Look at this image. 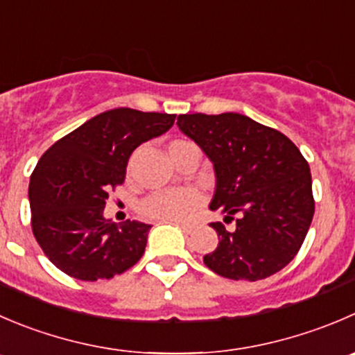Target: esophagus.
I'll return each instance as SVG.
<instances>
[{
	"label": "esophagus",
	"instance_id": "1",
	"mask_svg": "<svg viewBox=\"0 0 355 355\" xmlns=\"http://www.w3.org/2000/svg\"><path fill=\"white\" fill-rule=\"evenodd\" d=\"M177 225L180 227V229L184 230V232H187V234H191L192 230L196 229V223H189V222H177Z\"/></svg>",
	"mask_w": 355,
	"mask_h": 355
}]
</instances>
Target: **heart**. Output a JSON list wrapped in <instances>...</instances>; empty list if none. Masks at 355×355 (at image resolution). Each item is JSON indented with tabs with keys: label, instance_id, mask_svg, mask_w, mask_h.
<instances>
[{
	"label": "heart",
	"instance_id": "heart-1",
	"mask_svg": "<svg viewBox=\"0 0 355 355\" xmlns=\"http://www.w3.org/2000/svg\"><path fill=\"white\" fill-rule=\"evenodd\" d=\"M187 140H173L168 146L170 159L180 154L182 149L191 146ZM201 202V196L194 189H173V191L154 192L147 196L139 205V211L147 220H166V222H180L189 216V213Z\"/></svg>",
	"mask_w": 355,
	"mask_h": 355
}]
</instances>
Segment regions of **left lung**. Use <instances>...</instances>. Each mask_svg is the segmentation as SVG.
I'll list each match as a JSON object with an SVG mask.
<instances>
[{"mask_svg":"<svg viewBox=\"0 0 355 355\" xmlns=\"http://www.w3.org/2000/svg\"><path fill=\"white\" fill-rule=\"evenodd\" d=\"M182 133L194 140L215 168L209 209H220L232 229L209 225L218 246L205 265L234 281H258L284 269L300 250L314 216L311 168L298 147L277 130L237 112L182 114Z\"/></svg>","mask_w":355,"mask_h":355,"instance_id":"1","label":"left lung"}]
</instances>
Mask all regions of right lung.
Returning <instances> with one entry per match:
<instances>
[{
	"mask_svg": "<svg viewBox=\"0 0 355 355\" xmlns=\"http://www.w3.org/2000/svg\"><path fill=\"white\" fill-rule=\"evenodd\" d=\"M175 114L105 111L62 137L31 175V225L51 263L81 281L111 279L142 258L150 225L104 218L109 192L125 182L142 142L163 135Z\"/></svg>",
	"mask_w": 355,
	"mask_h": 355,
	"instance_id": "1",
	"label": "right lung"
}]
</instances>
